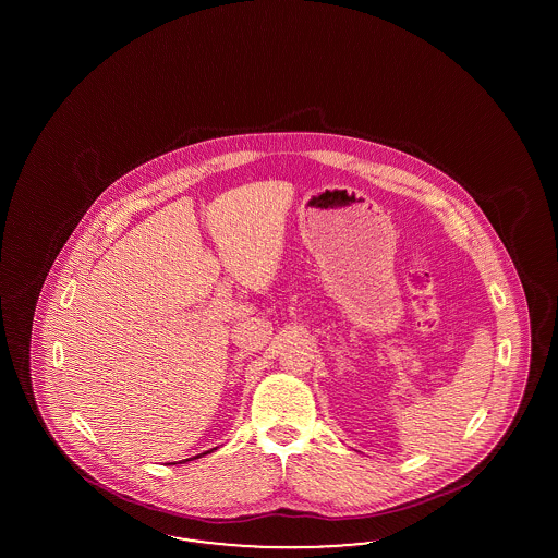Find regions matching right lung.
I'll return each mask as SVG.
<instances>
[{
	"instance_id": "add662e5",
	"label": "right lung",
	"mask_w": 558,
	"mask_h": 558,
	"mask_svg": "<svg viewBox=\"0 0 558 558\" xmlns=\"http://www.w3.org/2000/svg\"><path fill=\"white\" fill-rule=\"evenodd\" d=\"M213 450H215V448H213ZM213 450H208V452H213ZM208 452H204V454H208ZM182 462H184V460H182Z\"/></svg>"
}]
</instances>
